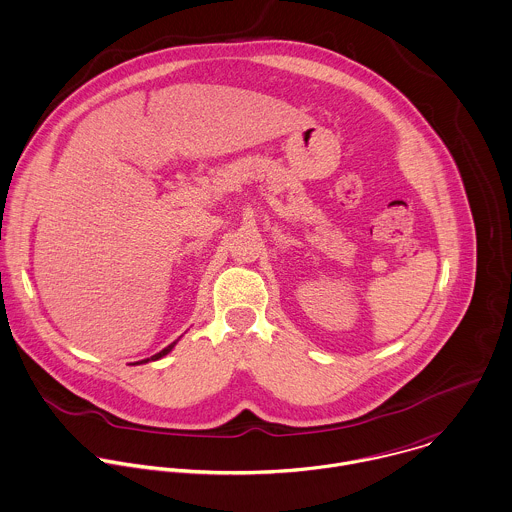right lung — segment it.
Segmentation results:
<instances>
[{
    "label": "right lung",
    "instance_id": "right-lung-1",
    "mask_svg": "<svg viewBox=\"0 0 512 512\" xmlns=\"http://www.w3.org/2000/svg\"><path fill=\"white\" fill-rule=\"evenodd\" d=\"M175 343H177V341H173V343H171V345H167V347H165V349H163V351H159V353H157V355H153V357H149V359H143V361H137V363H147V361H157V359H161V357H165V355H167V353H169V351H171V349H173V347H175ZM137 363H133V365H137Z\"/></svg>",
    "mask_w": 512,
    "mask_h": 512
}]
</instances>
